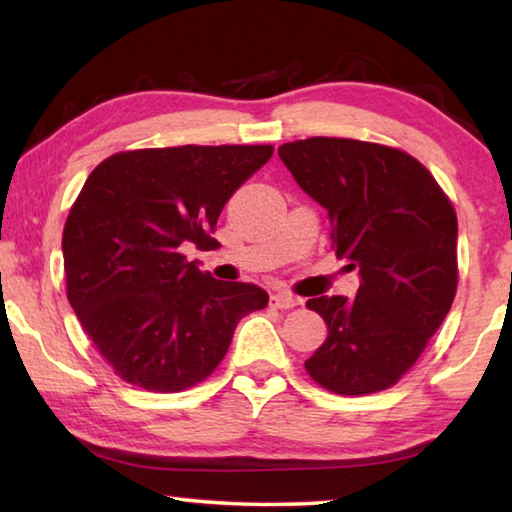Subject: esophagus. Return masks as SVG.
Instances as JSON below:
<instances>
[{
	"instance_id": "esophagus-1",
	"label": "esophagus",
	"mask_w": 512,
	"mask_h": 512,
	"mask_svg": "<svg viewBox=\"0 0 512 512\" xmlns=\"http://www.w3.org/2000/svg\"><path fill=\"white\" fill-rule=\"evenodd\" d=\"M271 300H273V305H275V307H280V309H293V307H298L300 302H302L300 298L291 296V293H284V291H277V293H273Z\"/></svg>"
}]
</instances>
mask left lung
I'll list each match as a JSON object with an SVG mask.
<instances>
[{
  "mask_svg": "<svg viewBox=\"0 0 512 512\" xmlns=\"http://www.w3.org/2000/svg\"><path fill=\"white\" fill-rule=\"evenodd\" d=\"M302 192L325 207L336 257L359 268L354 298L318 296L327 339L305 361L339 395L397 384L452 309L458 223L449 198L409 153L343 137L277 149Z\"/></svg>",
  "mask_w": 512,
  "mask_h": 512,
  "instance_id": "obj_1",
  "label": "left lung"
}]
</instances>
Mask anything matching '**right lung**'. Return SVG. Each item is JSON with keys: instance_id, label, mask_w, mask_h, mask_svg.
I'll use <instances>...</instances> for the list:
<instances>
[{"instance_id": "add662e5", "label": "right lung", "mask_w": 512, "mask_h": 512, "mask_svg": "<svg viewBox=\"0 0 512 512\" xmlns=\"http://www.w3.org/2000/svg\"><path fill=\"white\" fill-rule=\"evenodd\" d=\"M273 146H171L115 153L94 169L63 230L67 300L128 384L178 393L210 377L237 323L268 293L187 262L212 250L230 196Z\"/></svg>"}]
</instances>
